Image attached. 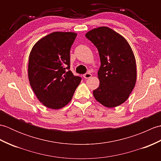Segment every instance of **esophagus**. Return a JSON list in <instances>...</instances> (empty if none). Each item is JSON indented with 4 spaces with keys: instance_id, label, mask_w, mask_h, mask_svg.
Instances as JSON below:
<instances>
[{
    "instance_id": "obj_1",
    "label": "esophagus",
    "mask_w": 161,
    "mask_h": 161,
    "mask_svg": "<svg viewBox=\"0 0 161 161\" xmlns=\"http://www.w3.org/2000/svg\"><path fill=\"white\" fill-rule=\"evenodd\" d=\"M83 77H84L85 79H88V78H90V77H92V75H91L90 73H85V74L83 75Z\"/></svg>"
}]
</instances>
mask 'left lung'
I'll return each instance as SVG.
<instances>
[{"label": "left lung", "mask_w": 161, "mask_h": 161, "mask_svg": "<svg viewBox=\"0 0 161 161\" xmlns=\"http://www.w3.org/2000/svg\"><path fill=\"white\" fill-rule=\"evenodd\" d=\"M86 37L96 46L101 61L100 86L93 91L94 97L106 107H118L127 100L136 84V64L131 47L108 27L91 30Z\"/></svg>", "instance_id": "obj_1"}]
</instances>
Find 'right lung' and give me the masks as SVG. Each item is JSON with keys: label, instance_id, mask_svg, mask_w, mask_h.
<instances>
[{"label": "right lung", "instance_id": "obj_1", "mask_svg": "<svg viewBox=\"0 0 161 161\" xmlns=\"http://www.w3.org/2000/svg\"><path fill=\"white\" fill-rule=\"evenodd\" d=\"M76 36L70 32L50 33L38 41L30 52V86L47 108L59 109L69 103L81 80L69 70L70 50Z\"/></svg>", "mask_w": 161, "mask_h": 161}]
</instances>
